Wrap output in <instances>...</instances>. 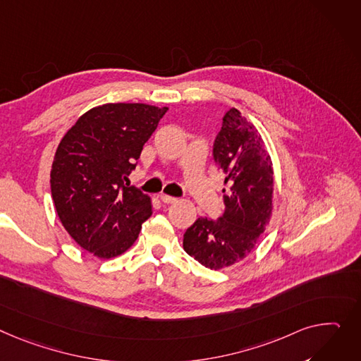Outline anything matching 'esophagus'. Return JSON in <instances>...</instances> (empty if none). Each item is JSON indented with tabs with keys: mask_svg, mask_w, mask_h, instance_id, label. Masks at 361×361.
Masks as SVG:
<instances>
[{
	"mask_svg": "<svg viewBox=\"0 0 361 361\" xmlns=\"http://www.w3.org/2000/svg\"><path fill=\"white\" fill-rule=\"evenodd\" d=\"M159 197H161L162 203H165V204H171V203H176V202H177V199H176V197H171V196H166V195H161Z\"/></svg>",
	"mask_w": 361,
	"mask_h": 361,
	"instance_id": "34e87169",
	"label": "esophagus"
}]
</instances>
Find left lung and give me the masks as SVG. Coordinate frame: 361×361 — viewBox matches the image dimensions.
Returning <instances> with one entry per match:
<instances>
[{
  "label": "left lung",
  "instance_id": "left-lung-1",
  "mask_svg": "<svg viewBox=\"0 0 361 361\" xmlns=\"http://www.w3.org/2000/svg\"><path fill=\"white\" fill-rule=\"evenodd\" d=\"M213 158L225 177V212L199 218L183 239L184 251L210 270L244 259L266 231L273 212V162L255 126L236 109L224 116Z\"/></svg>",
  "mask_w": 361,
  "mask_h": 361
}]
</instances>
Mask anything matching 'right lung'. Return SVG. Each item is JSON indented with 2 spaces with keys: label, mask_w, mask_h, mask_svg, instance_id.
I'll return each instance as SVG.
<instances>
[{
  "label": "right lung",
  "mask_w": 361,
  "mask_h": 361,
  "mask_svg": "<svg viewBox=\"0 0 361 361\" xmlns=\"http://www.w3.org/2000/svg\"><path fill=\"white\" fill-rule=\"evenodd\" d=\"M168 107L109 103L84 113L58 145L51 190L59 221L94 257L126 252L152 214L151 197L129 187L145 142Z\"/></svg>",
  "instance_id": "right-lung-1"
}]
</instances>
